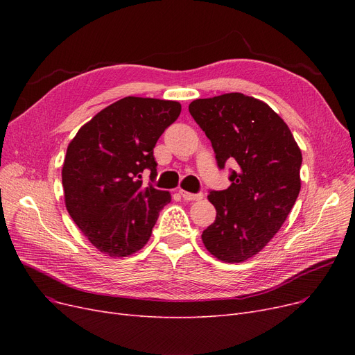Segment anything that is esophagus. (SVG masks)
<instances>
[{"label": "esophagus", "mask_w": 355, "mask_h": 355, "mask_svg": "<svg viewBox=\"0 0 355 355\" xmlns=\"http://www.w3.org/2000/svg\"><path fill=\"white\" fill-rule=\"evenodd\" d=\"M180 194L184 200H187V201H197V200L202 198V194H193V193L184 191V190H180Z\"/></svg>", "instance_id": "obj_1"}]
</instances>
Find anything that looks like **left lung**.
I'll list each match as a JSON object with an SVG mask.
<instances>
[{"label": "left lung", "instance_id": "obj_1", "mask_svg": "<svg viewBox=\"0 0 355 355\" xmlns=\"http://www.w3.org/2000/svg\"><path fill=\"white\" fill-rule=\"evenodd\" d=\"M189 110L211 141L218 168L236 166L230 187L209 194L217 216L202 243L221 262H245L269 243L293 207L301 149L269 105L243 93L196 99Z\"/></svg>", "mask_w": 355, "mask_h": 355}]
</instances>
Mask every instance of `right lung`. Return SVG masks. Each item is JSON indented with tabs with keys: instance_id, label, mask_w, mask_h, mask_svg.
I'll return each instance as SVG.
<instances>
[{
	"instance_id": "1",
	"label": "right lung",
	"mask_w": 355,
	"mask_h": 355,
	"mask_svg": "<svg viewBox=\"0 0 355 355\" xmlns=\"http://www.w3.org/2000/svg\"><path fill=\"white\" fill-rule=\"evenodd\" d=\"M174 101L128 96L85 123L69 146L62 170L66 209L90 243L110 257L142 249L171 194L144 187L157 175L154 148L180 116Z\"/></svg>"
}]
</instances>
